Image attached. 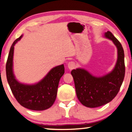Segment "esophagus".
<instances>
[{
    "label": "esophagus",
    "instance_id": "34e87169",
    "mask_svg": "<svg viewBox=\"0 0 132 132\" xmlns=\"http://www.w3.org/2000/svg\"><path fill=\"white\" fill-rule=\"evenodd\" d=\"M68 68L70 70L73 69H75V67H76L75 63L73 62H69L68 64Z\"/></svg>",
    "mask_w": 132,
    "mask_h": 132
}]
</instances>
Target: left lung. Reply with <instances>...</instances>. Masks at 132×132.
<instances>
[{
  "label": "left lung",
  "mask_w": 132,
  "mask_h": 132,
  "mask_svg": "<svg viewBox=\"0 0 132 132\" xmlns=\"http://www.w3.org/2000/svg\"><path fill=\"white\" fill-rule=\"evenodd\" d=\"M105 37L113 42L117 48V60L112 71L101 77L92 75L87 70L77 68L71 71L77 97L88 108H96L111 102L117 96L125 75L124 53L121 44L111 31Z\"/></svg>",
  "instance_id": "8db88e82"
}]
</instances>
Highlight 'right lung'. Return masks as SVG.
<instances>
[{"label": "right lung", "instance_id": "add662e5", "mask_svg": "<svg viewBox=\"0 0 132 132\" xmlns=\"http://www.w3.org/2000/svg\"><path fill=\"white\" fill-rule=\"evenodd\" d=\"M23 36L13 42L6 64L8 82L15 98L21 106L34 111L47 109L56 99L59 81L64 73L63 64L52 69L39 82L35 84H24L18 82L13 72V55L14 45Z\"/></svg>", "mask_w": 132, "mask_h": 132}]
</instances>
